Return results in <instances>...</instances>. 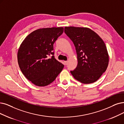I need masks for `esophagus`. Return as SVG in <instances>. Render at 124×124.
<instances>
[{
    "instance_id": "obj_1",
    "label": "esophagus",
    "mask_w": 124,
    "mask_h": 124,
    "mask_svg": "<svg viewBox=\"0 0 124 124\" xmlns=\"http://www.w3.org/2000/svg\"><path fill=\"white\" fill-rule=\"evenodd\" d=\"M64 65H68V61H64Z\"/></svg>"
}]
</instances>
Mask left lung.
<instances>
[{"mask_svg": "<svg viewBox=\"0 0 124 124\" xmlns=\"http://www.w3.org/2000/svg\"><path fill=\"white\" fill-rule=\"evenodd\" d=\"M65 32L73 42L78 65L71 71L77 80L84 84L95 82L106 70L109 55L103 39L86 27H65Z\"/></svg>", "mask_w": 124, "mask_h": 124, "instance_id": "1", "label": "left lung"}]
</instances>
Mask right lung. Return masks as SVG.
I'll list each match as a JSON object with an SVG mask.
<instances>
[{"instance_id": "1", "label": "right lung", "mask_w": 124, "mask_h": 124, "mask_svg": "<svg viewBox=\"0 0 124 124\" xmlns=\"http://www.w3.org/2000/svg\"><path fill=\"white\" fill-rule=\"evenodd\" d=\"M63 32V27L40 28L28 34L21 43L17 54L19 66L34 85H48L62 70L64 65L55 58L52 51L53 44Z\"/></svg>"}]
</instances>
